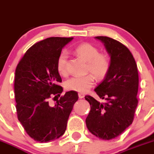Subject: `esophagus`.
Masks as SVG:
<instances>
[{"mask_svg": "<svg viewBox=\"0 0 154 154\" xmlns=\"http://www.w3.org/2000/svg\"><path fill=\"white\" fill-rule=\"evenodd\" d=\"M78 96H79V98L80 99H83L84 97H85L84 93H78Z\"/></svg>", "mask_w": 154, "mask_h": 154, "instance_id": "esophagus-1", "label": "esophagus"}]
</instances>
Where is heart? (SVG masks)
Masks as SVG:
<instances>
[{"mask_svg":"<svg viewBox=\"0 0 154 154\" xmlns=\"http://www.w3.org/2000/svg\"><path fill=\"white\" fill-rule=\"evenodd\" d=\"M76 54L87 62V69L97 77H103L107 74L111 66L109 57L106 54L100 53L98 48L89 43H84L74 49ZM67 54L62 51L57 60V71L62 75L67 74ZM94 83L92 74L85 76H75L66 82V87L69 90H74L80 93H85L90 90Z\"/></svg>","mask_w":154,"mask_h":154,"instance_id":"1","label":"heart"}]
</instances>
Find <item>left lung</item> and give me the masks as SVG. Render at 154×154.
Wrapping results in <instances>:
<instances>
[{
    "mask_svg": "<svg viewBox=\"0 0 154 154\" xmlns=\"http://www.w3.org/2000/svg\"><path fill=\"white\" fill-rule=\"evenodd\" d=\"M110 56L111 66L95 92L106 103H100L90 96L85 100L90 105L86 119L90 132L103 140L117 137L131 125L137 106L138 72L137 64L128 48L117 40L97 36Z\"/></svg>",
    "mask_w": 154,
    "mask_h": 154,
    "instance_id": "left-lung-1",
    "label": "left lung"
}]
</instances>
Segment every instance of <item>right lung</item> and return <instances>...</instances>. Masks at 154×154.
<instances>
[{"label":"right lung","instance_id":"1","mask_svg":"<svg viewBox=\"0 0 154 154\" xmlns=\"http://www.w3.org/2000/svg\"><path fill=\"white\" fill-rule=\"evenodd\" d=\"M74 38L50 37L35 43L25 53L15 71L14 93L18 120L29 137L40 143L59 138L67 128L69 116L78 100L75 91L66 92L54 106L51 97L63 88L57 69L62 48Z\"/></svg>","mask_w":154,"mask_h":154}]
</instances>
